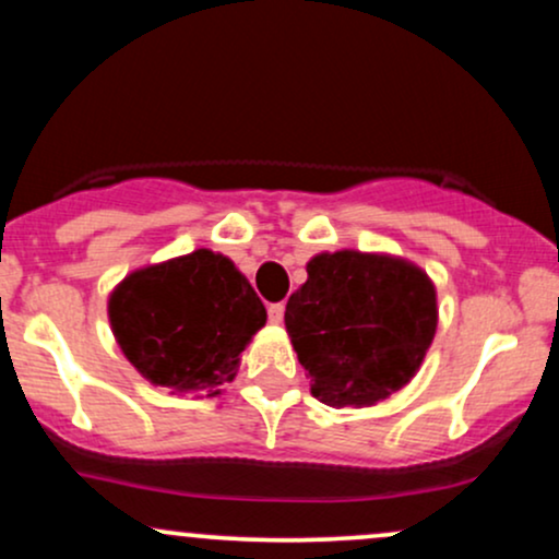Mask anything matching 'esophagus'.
I'll return each instance as SVG.
<instances>
[{"label":"esophagus","instance_id":"1","mask_svg":"<svg viewBox=\"0 0 559 559\" xmlns=\"http://www.w3.org/2000/svg\"><path fill=\"white\" fill-rule=\"evenodd\" d=\"M284 310H286V307L281 305V301H275V305L267 307V320H271L273 325H278L281 320H284Z\"/></svg>","mask_w":559,"mask_h":559}]
</instances>
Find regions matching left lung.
<instances>
[{"label":"left lung","instance_id":"8db88e82","mask_svg":"<svg viewBox=\"0 0 559 559\" xmlns=\"http://www.w3.org/2000/svg\"><path fill=\"white\" fill-rule=\"evenodd\" d=\"M284 320L312 396L331 407H370L418 373L439 310L418 265L342 249L307 262Z\"/></svg>","mask_w":559,"mask_h":559}]
</instances>
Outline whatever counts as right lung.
Returning <instances> with one entry per match:
<instances>
[{
  "label": "right lung",
  "instance_id": "1",
  "mask_svg": "<svg viewBox=\"0 0 559 559\" xmlns=\"http://www.w3.org/2000/svg\"><path fill=\"white\" fill-rule=\"evenodd\" d=\"M107 316L128 362L155 386L221 394L267 312L252 284L210 249L126 275Z\"/></svg>",
  "mask_w": 559,
  "mask_h": 559
}]
</instances>
